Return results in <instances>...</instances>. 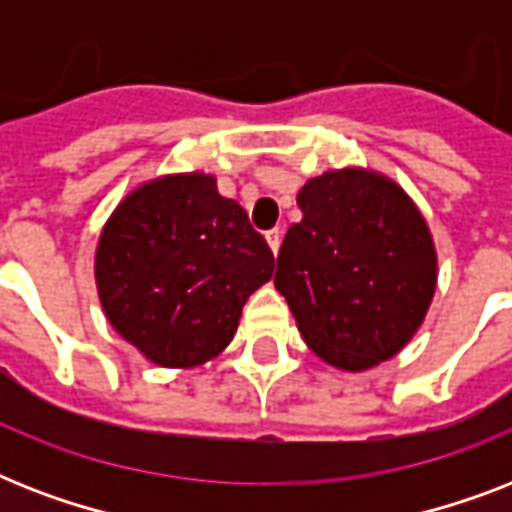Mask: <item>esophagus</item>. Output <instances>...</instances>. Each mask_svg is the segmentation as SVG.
<instances>
[{
	"label": "esophagus",
	"mask_w": 512,
	"mask_h": 512,
	"mask_svg": "<svg viewBox=\"0 0 512 512\" xmlns=\"http://www.w3.org/2000/svg\"><path fill=\"white\" fill-rule=\"evenodd\" d=\"M281 236H284V231H281V228H271V231L265 233V241H268V247H271L273 255H279Z\"/></svg>",
	"instance_id": "obj_1"
}]
</instances>
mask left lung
Wrapping results in <instances>:
<instances>
[{
    "mask_svg": "<svg viewBox=\"0 0 512 512\" xmlns=\"http://www.w3.org/2000/svg\"><path fill=\"white\" fill-rule=\"evenodd\" d=\"M297 207L273 284L308 348L348 372L396 356L436 292V249L412 199L377 172L335 170L308 180Z\"/></svg>",
    "mask_w": 512,
    "mask_h": 512,
    "instance_id": "1",
    "label": "left lung"
}]
</instances>
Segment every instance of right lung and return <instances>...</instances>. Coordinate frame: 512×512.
<instances>
[{"label":"right lung","mask_w":512,"mask_h":512,"mask_svg":"<svg viewBox=\"0 0 512 512\" xmlns=\"http://www.w3.org/2000/svg\"><path fill=\"white\" fill-rule=\"evenodd\" d=\"M273 276V252L215 177H156L100 233L95 281L111 327L159 366L204 364Z\"/></svg>","instance_id":"right-lung-1"}]
</instances>
